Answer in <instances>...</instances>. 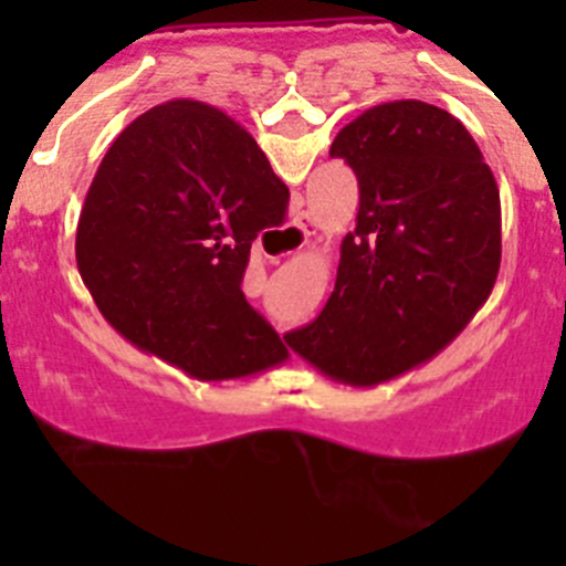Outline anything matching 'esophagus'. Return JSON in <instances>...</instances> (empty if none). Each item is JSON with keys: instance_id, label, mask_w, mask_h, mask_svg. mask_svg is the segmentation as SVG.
<instances>
[{"instance_id": "esophagus-1", "label": "esophagus", "mask_w": 566, "mask_h": 566, "mask_svg": "<svg viewBox=\"0 0 566 566\" xmlns=\"http://www.w3.org/2000/svg\"><path fill=\"white\" fill-rule=\"evenodd\" d=\"M283 232H286L289 238L294 240V247L303 249L308 243V238H312V234H314V221H312V218H308V214H300V218H294V221L289 223V227L283 229Z\"/></svg>"}]
</instances>
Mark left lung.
I'll list each match as a JSON object with an SVG mask.
<instances>
[{
    "instance_id": "obj_1",
    "label": "left lung",
    "mask_w": 566,
    "mask_h": 566,
    "mask_svg": "<svg viewBox=\"0 0 566 566\" xmlns=\"http://www.w3.org/2000/svg\"><path fill=\"white\" fill-rule=\"evenodd\" d=\"M359 184L326 308L289 334L326 377L377 385L451 343L502 263L496 178L464 124L405 98L365 109L332 144Z\"/></svg>"
}]
</instances>
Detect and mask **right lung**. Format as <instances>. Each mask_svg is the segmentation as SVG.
Wrapping results in <instances>:
<instances>
[{
	"label": "right lung",
	"instance_id": "right-lung-1",
	"mask_svg": "<svg viewBox=\"0 0 566 566\" xmlns=\"http://www.w3.org/2000/svg\"><path fill=\"white\" fill-rule=\"evenodd\" d=\"M286 184L252 135L212 104L175 98L138 115L84 198L76 263L124 339L195 379L286 359L240 289L249 249Z\"/></svg>",
	"mask_w": 566,
	"mask_h": 566
}]
</instances>
